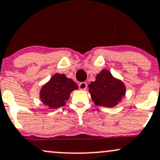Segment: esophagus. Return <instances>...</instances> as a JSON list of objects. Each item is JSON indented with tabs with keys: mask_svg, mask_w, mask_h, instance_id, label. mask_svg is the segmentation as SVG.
<instances>
[{
	"mask_svg": "<svg viewBox=\"0 0 160 160\" xmlns=\"http://www.w3.org/2000/svg\"><path fill=\"white\" fill-rule=\"evenodd\" d=\"M79 88H80V89H81V90H85L86 88H87V83L85 82H80V83L79 84Z\"/></svg>",
	"mask_w": 160,
	"mask_h": 160,
	"instance_id": "esophagus-1",
	"label": "esophagus"
}]
</instances>
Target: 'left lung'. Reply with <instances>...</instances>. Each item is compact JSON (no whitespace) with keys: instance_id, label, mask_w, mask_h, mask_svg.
Returning <instances> with one entry per match:
<instances>
[{"instance_id":"left-lung-1","label":"left lung","mask_w":160,"mask_h":160,"mask_svg":"<svg viewBox=\"0 0 160 160\" xmlns=\"http://www.w3.org/2000/svg\"><path fill=\"white\" fill-rule=\"evenodd\" d=\"M89 92L95 105L113 108L126 96V88L123 82L114 78L107 69L102 70L95 80L89 84Z\"/></svg>"}]
</instances>
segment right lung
<instances>
[{"label": "right lung", "mask_w": 160, "mask_h": 160, "mask_svg": "<svg viewBox=\"0 0 160 160\" xmlns=\"http://www.w3.org/2000/svg\"><path fill=\"white\" fill-rule=\"evenodd\" d=\"M78 86L74 80L64 74H55L40 90V99L49 109L62 107L70 98V95Z\"/></svg>", "instance_id": "obj_1"}]
</instances>
